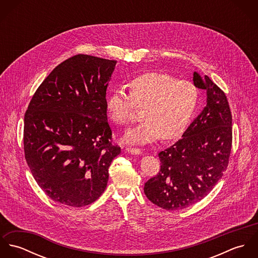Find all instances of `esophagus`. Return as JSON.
I'll return each instance as SVG.
<instances>
[{
  "mask_svg": "<svg viewBox=\"0 0 258 258\" xmlns=\"http://www.w3.org/2000/svg\"><path fill=\"white\" fill-rule=\"evenodd\" d=\"M126 152L129 153V154H132V155H140L142 153V151L138 148H127L126 149Z\"/></svg>",
  "mask_w": 258,
  "mask_h": 258,
  "instance_id": "1",
  "label": "esophagus"
}]
</instances>
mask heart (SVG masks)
Segmentation results:
<instances>
[{
	"label": "heart",
	"mask_w": 258,
	"mask_h": 258,
	"mask_svg": "<svg viewBox=\"0 0 258 258\" xmlns=\"http://www.w3.org/2000/svg\"><path fill=\"white\" fill-rule=\"evenodd\" d=\"M130 93L123 88L112 91L106 100L111 120L126 124L135 106L143 108L141 124L126 131L122 140L143 145L181 136L189 124L199 103V90L189 81L178 80L164 73L141 74L129 83Z\"/></svg>",
	"instance_id": "b5f03b06"
}]
</instances>
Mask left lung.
I'll return each mask as SVG.
<instances>
[{"mask_svg":"<svg viewBox=\"0 0 258 258\" xmlns=\"http://www.w3.org/2000/svg\"><path fill=\"white\" fill-rule=\"evenodd\" d=\"M192 81L207 91V105L182 139L159 153L161 170L144 185L148 199L168 211L207 197L223 176L231 150L232 118L225 94L207 75L194 73Z\"/></svg>","mask_w":258,"mask_h":258,"instance_id":"left-lung-1","label":"left lung"}]
</instances>
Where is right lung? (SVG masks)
Returning <instances> with one entry per match:
<instances>
[{
    "label": "right lung",
    "instance_id": "1",
    "mask_svg": "<svg viewBox=\"0 0 258 258\" xmlns=\"http://www.w3.org/2000/svg\"><path fill=\"white\" fill-rule=\"evenodd\" d=\"M116 60L77 54L37 88L25 114L24 149L40 188L54 202L80 208L106 188L111 144L106 89Z\"/></svg>",
    "mask_w": 258,
    "mask_h": 258
}]
</instances>
